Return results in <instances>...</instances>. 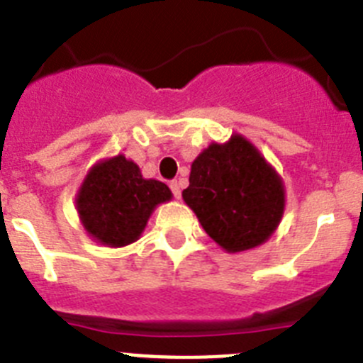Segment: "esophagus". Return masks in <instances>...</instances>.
Wrapping results in <instances>:
<instances>
[{"label": "esophagus", "instance_id": "esophagus-1", "mask_svg": "<svg viewBox=\"0 0 363 363\" xmlns=\"http://www.w3.org/2000/svg\"><path fill=\"white\" fill-rule=\"evenodd\" d=\"M170 188H172V193H174L175 199H181V182L179 181H172L170 182Z\"/></svg>", "mask_w": 363, "mask_h": 363}]
</instances>
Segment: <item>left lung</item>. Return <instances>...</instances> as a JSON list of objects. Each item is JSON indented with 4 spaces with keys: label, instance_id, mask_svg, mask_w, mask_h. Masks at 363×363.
I'll return each instance as SVG.
<instances>
[{
    "label": "left lung",
    "instance_id": "8db88e82",
    "mask_svg": "<svg viewBox=\"0 0 363 363\" xmlns=\"http://www.w3.org/2000/svg\"><path fill=\"white\" fill-rule=\"evenodd\" d=\"M182 199L204 231L231 254L263 245L284 213L283 179L242 134L197 155Z\"/></svg>",
    "mask_w": 363,
    "mask_h": 363
}]
</instances>
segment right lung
Instances as JSON below:
<instances>
[{
	"label": "right lung",
	"instance_id": "right-lung-1",
	"mask_svg": "<svg viewBox=\"0 0 363 363\" xmlns=\"http://www.w3.org/2000/svg\"><path fill=\"white\" fill-rule=\"evenodd\" d=\"M172 201L170 188L145 179L140 166L118 154L93 164L74 197L82 228L105 247L140 240L154 209Z\"/></svg>",
	"mask_w": 363,
	"mask_h": 363
}]
</instances>
